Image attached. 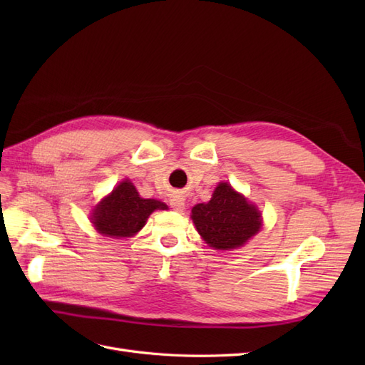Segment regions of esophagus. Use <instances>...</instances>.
<instances>
[{
  "mask_svg": "<svg viewBox=\"0 0 365 365\" xmlns=\"http://www.w3.org/2000/svg\"><path fill=\"white\" fill-rule=\"evenodd\" d=\"M170 207L175 210V212H182L184 207H185L184 197L180 196V195H173L172 200H170Z\"/></svg>",
  "mask_w": 365,
  "mask_h": 365,
  "instance_id": "esophagus-1",
  "label": "esophagus"
}]
</instances>
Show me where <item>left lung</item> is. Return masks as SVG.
I'll list each match as a JSON object with an SVG mask.
<instances>
[{
  "label": "left lung",
  "instance_id": "left-lung-1",
  "mask_svg": "<svg viewBox=\"0 0 365 365\" xmlns=\"http://www.w3.org/2000/svg\"><path fill=\"white\" fill-rule=\"evenodd\" d=\"M190 216L205 244L220 251L244 247L262 227L257 207L228 182H219L212 200L196 204Z\"/></svg>",
  "mask_w": 365,
  "mask_h": 365
}]
</instances>
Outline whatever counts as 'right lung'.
<instances>
[{"label":"right lung","mask_w":365,"mask_h":365,"mask_svg":"<svg viewBox=\"0 0 365 365\" xmlns=\"http://www.w3.org/2000/svg\"><path fill=\"white\" fill-rule=\"evenodd\" d=\"M165 208L161 201L141 197L135 185L125 180L94 207L90 219L103 236L132 237L145 227L150 213Z\"/></svg>","instance_id":"1"}]
</instances>
